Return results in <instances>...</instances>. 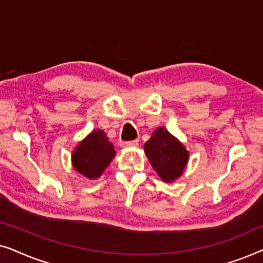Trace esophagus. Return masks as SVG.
Instances as JSON below:
<instances>
[{"instance_id": "obj_1", "label": "esophagus", "mask_w": 263, "mask_h": 263, "mask_svg": "<svg viewBox=\"0 0 263 263\" xmlns=\"http://www.w3.org/2000/svg\"><path fill=\"white\" fill-rule=\"evenodd\" d=\"M138 145H139V140L138 139L132 140V141H127V142L123 143L124 147H136Z\"/></svg>"}]
</instances>
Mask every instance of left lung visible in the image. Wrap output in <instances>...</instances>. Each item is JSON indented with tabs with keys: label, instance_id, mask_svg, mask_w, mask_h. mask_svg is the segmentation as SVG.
Wrapping results in <instances>:
<instances>
[{
	"label": "left lung",
	"instance_id": "obj_1",
	"mask_svg": "<svg viewBox=\"0 0 263 263\" xmlns=\"http://www.w3.org/2000/svg\"><path fill=\"white\" fill-rule=\"evenodd\" d=\"M143 148L151 165L164 182L176 181L189 159V152L182 142L163 127L154 130Z\"/></svg>",
	"mask_w": 263,
	"mask_h": 263
}]
</instances>
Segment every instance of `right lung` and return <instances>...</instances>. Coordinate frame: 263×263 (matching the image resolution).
<instances>
[{"label":"right lung","mask_w":263,"mask_h":263,"mask_svg":"<svg viewBox=\"0 0 263 263\" xmlns=\"http://www.w3.org/2000/svg\"><path fill=\"white\" fill-rule=\"evenodd\" d=\"M115 154V147L105 133L96 129L77 146L71 156V163L79 174L96 179L102 176Z\"/></svg>","instance_id":"obj_1"}]
</instances>
